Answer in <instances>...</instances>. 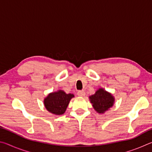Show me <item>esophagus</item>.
<instances>
[{
	"mask_svg": "<svg viewBox=\"0 0 152 152\" xmlns=\"http://www.w3.org/2000/svg\"><path fill=\"white\" fill-rule=\"evenodd\" d=\"M77 94H78L79 96H85V92L84 91H79L77 92Z\"/></svg>",
	"mask_w": 152,
	"mask_h": 152,
	"instance_id": "1",
	"label": "esophagus"
}]
</instances>
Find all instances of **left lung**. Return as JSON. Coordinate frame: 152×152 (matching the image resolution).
Returning a JSON list of instances; mask_svg holds the SVG:
<instances>
[{
    "instance_id": "left-lung-1",
    "label": "left lung",
    "mask_w": 152,
    "mask_h": 152,
    "mask_svg": "<svg viewBox=\"0 0 152 152\" xmlns=\"http://www.w3.org/2000/svg\"><path fill=\"white\" fill-rule=\"evenodd\" d=\"M91 102L94 109L99 113H103L111 107L114 102V98L111 94L100 88L95 94L90 96Z\"/></svg>"
}]
</instances>
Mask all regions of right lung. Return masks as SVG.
Masks as SVG:
<instances>
[{"label": "right lung", "instance_id": "add662e5", "mask_svg": "<svg viewBox=\"0 0 152 152\" xmlns=\"http://www.w3.org/2000/svg\"><path fill=\"white\" fill-rule=\"evenodd\" d=\"M74 96L73 94H66L63 91L53 92L45 99V107L53 114L62 115L66 111L70 99Z\"/></svg>", "mask_w": 152, "mask_h": 152}]
</instances>
